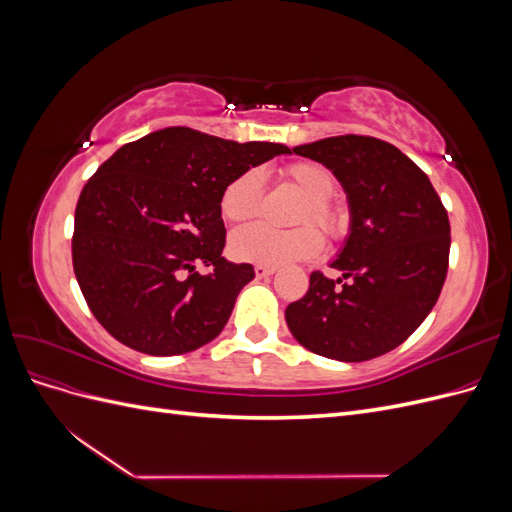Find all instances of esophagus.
<instances>
[{
  "label": "esophagus",
  "mask_w": 512,
  "mask_h": 512,
  "mask_svg": "<svg viewBox=\"0 0 512 512\" xmlns=\"http://www.w3.org/2000/svg\"><path fill=\"white\" fill-rule=\"evenodd\" d=\"M254 271H256V277H271L277 269H275V267H269V265H256Z\"/></svg>",
  "instance_id": "34e87169"
}]
</instances>
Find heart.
<instances>
[{"label":"heart","mask_w":512,"mask_h":512,"mask_svg":"<svg viewBox=\"0 0 512 512\" xmlns=\"http://www.w3.org/2000/svg\"><path fill=\"white\" fill-rule=\"evenodd\" d=\"M288 181L305 200L299 207L297 222L312 220L329 237H342L348 228L346 213L331 203L337 181L329 168L314 162H297L284 170ZM262 173L250 168L232 179L222 196L220 211L228 222L252 220L260 209ZM322 250V235L312 226L303 224L290 230H277L267 224H252L237 230L230 239V252L237 260L256 262V265L282 267L288 262L307 260Z\"/></svg>","instance_id":"obj_1"}]
</instances>
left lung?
I'll return each instance as SVG.
<instances>
[{
    "instance_id": "8db88e82",
    "label": "left lung",
    "mask_w": 512,
    "mask_h": 512,
    "mask_svg": "<svg viewBox=\"0 0 512 512\" xmlns=\"http://www.w3.org/2000/svg\"><path fill=\"white\" fill-rule=\"evenodd\" d=\"M292 151L327 166L346 192L350 232L331 267L349 282L314 271L305 297L286 307L288 329L327 359H376L404 344L440 297L448 213L423 170L380 138L331 136Z\"/></svg>"
}]
</instances>
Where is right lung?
Instances as JSON below:
<instances>
[{
    "mask_svg": "<svg viewBox=\"0 0 512 512\" xmlns=\"http://www.w3.org/2000/svg\"><path fill=\"white\" fill-rule=\"evenodd\" d=\"M280 153L290 149L175 126L123 145L96 170L76 203L72 265L91 314L117 342L170 356L222 333L254 267L222 256L220 196Z\"/></svg>",
    "mask_w": 512,
    "mask_h": 512,
    "instance_id": "add662e5",
    "label": "right lung"
}]
</instances>
